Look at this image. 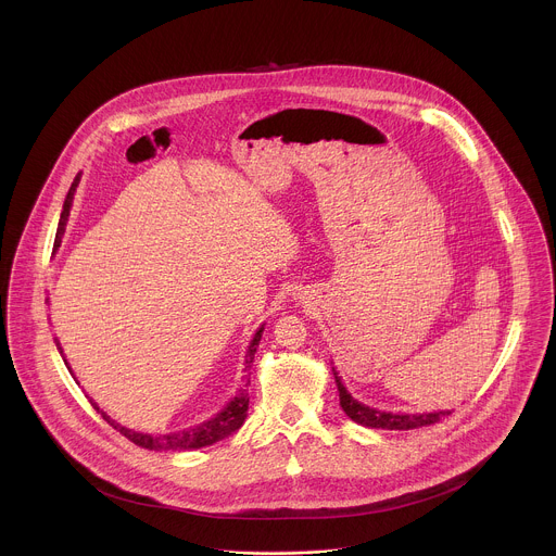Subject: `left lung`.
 <instances>
[{
	"mask_svg": "<svg viewBox=\"0 0 556 556\" xmlns=\"http://www.w3.org/2000/svg\"><path fill=\"white\" fill-rule=\"evenodd\" d=\"M336 377V386H338V394H340V406L342 410L357 424L368 426V428H383V430H413V428H421V426H430L437 424L439 419H443L445 415H452V410H439V413H419V415H400V413H386V410H377L370 408L366 404H362L359 400L351 396L346 392V388L342 386L338 372L333 370Z\"/></svg>",
	"mask_w": 556,
	"mask_h": 556,
	"instance_id": "left-lung-1",
	"label": "left lung"
}]
</instances>
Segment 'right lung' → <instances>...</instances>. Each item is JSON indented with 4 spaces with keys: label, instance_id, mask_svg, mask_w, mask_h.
<instances>
[{
    "label": "right lung",
    "instance_id": "obj_1",
    "mask_svg": "<svg viewBox=\"0 0 556 556\" xmlns=\"http://www.w3.org/2000/svg\"><path fill=\"white\" fill-rule=\"evenodd\" d=\"M80 175L75 177L71 190H68V197L64 201V212H62V218H60V227H58V236H55V248L60 245L62 236H64V227H66V220H68V214H71V205H73V197H75V190L79 186ZM263 336V327H258V331L254 333L250 346H248V353H245V370L250 368L252 359H254V353H256V346H258V340ZM58 342V340H55ZM58 349L62 353V346L58 342ZM250 383V381H248ZM245 383V386H248ZM248 402L250 397L245 394V388H239L238 396L233 397L216 417L194 426V428H188V430H179V432H168V434H143V432H135V430H128L119 424H115L106 413H102L98 408L96 402L93 408L115 428L119 430L128 441H132L135 445L139 447H146V450H156V452H184V450H199V447H207L220 439H227L229 434H233L236 430H239V426L243 424L245 415H248Z\"/></svg>",
    "mask_w": 556,
    "mask_h": 556
}]
</instances>
